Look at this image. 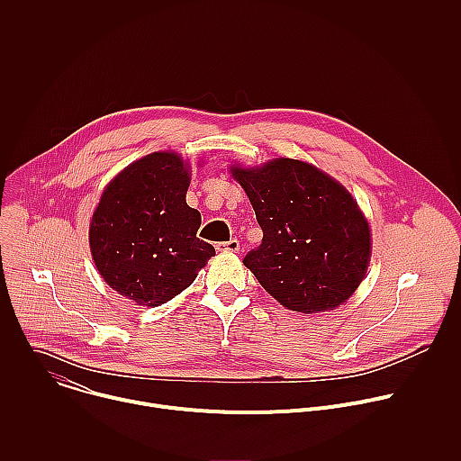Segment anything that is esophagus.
Here are the masks:
<instances>
[{
	"mask_svg": "<svg viewBox=\"0 0 461 461\" xmlns=\"http://www.w3.org/2000/svg\"><path fill=\"white\" fill-rule=\"evenodd\" d=\"M239 249H240V244H239L237 239H231V240L217 244V251H233V253H237Z\"/></svg>",
	"mask_w": 461,
	"mask_h": 461,
	"instance_id": "esophagus-1",
	"label": "esophagus"
}]
</instances>
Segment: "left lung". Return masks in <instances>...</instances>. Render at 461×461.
<instances>
[{
  "mask_svg": "<svg viewBox=\"0 0 461 461\" xmlns=\"http://www.w3.org/2000/svg\"><path fill=\"white\" fill-rule=\"evenodd\" d=\"M262 230L244 267L283 306L334 310L357 290L370 262V228L354 196L315 166L276 158L231 166Z\"/></svg>",
  "mask_w": 461,
  "mask_h": 461,
  "instance_id": "left-lung-1",
  "label": "left lung"
}]
</instances>
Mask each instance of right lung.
I'll return each mask as SVG.
<instances>
[{
	"mask_svg": "<svg viewBox=\"0 0 461 461\" xmlns=\"http://www.w3.org/2000/svg\"><path fill=\"white\" fill-rule=\"evenodd\" d=\"M189 180L180 155H146L107 184L93 213L89 246L96 270L140 306L178 295L215 255L196 237L201 213L185 203Z\"/></svg>",
	"mask_w": 461,
	"mask_h": 461,
	"instance_id": "add662e5",
	"label": "right lung"
}]
</instances>
